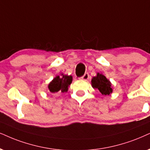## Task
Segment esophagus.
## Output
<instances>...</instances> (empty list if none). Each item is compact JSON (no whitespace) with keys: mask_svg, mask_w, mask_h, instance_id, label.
<instances>
[{"mask_svg":"<svg viewBox=\"0 0 150 150\" xmlns=\"http://www.w3.org/2000/svg\"><path fill=\"white\" fill-rule=\"evenodd\" d=\"M89 77H90V76H89L88 73H85L82 77H81V79H83V80H84V81H88V79H89Z\"/></svg>","mask_w":150,"mask_h":150,"instance_id":"34e87169","label":"esophagus"}]
</instances>
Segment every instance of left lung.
<instances>
[{"label":"left lung","mask_w":150,"mask_h":150,"mask_svg":"<svg viewBox=\"0 0 150 150\" xmlns=\"http://www.w3.org/2000/svg\"><path fill=\"white\" fill-rule=\"evenodd\" d=\"M91 85L93 88L98 89L99 91L104 96L112 93L113 88L111 83L102 73H98L96 76L91 79Z\"/></svg>","instance_id":"1"}]
</instances>
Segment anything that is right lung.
<instances>
[{"instance_id":"obj_1","label":"right lung","mask_w":150,"mask_h":150,"mask_svg":"<svg viewBox=\"0 0 150 150\" xmlns=\"http://www.w3.org/2000/svg\"><path fill=\"white\" fill-rule=\"evenodd\" d=\"M73 81V77L71 75H64L61 73L60 75L53 78L52 81L49 83L48 88L52 93H66L69 90V86L71 85Z\"/></svg>"}]
</instances>
